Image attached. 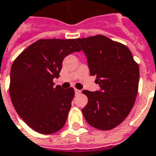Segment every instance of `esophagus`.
Here are the masks:
<instances>
[{"instance_id": "esophagus-1", "label": "esophagus", "mask_w": 156, "mask_h": 156, "mask_svg": "<svg viewBox=\"0 0 156 156\" xmlns=\"http://www.w3.org/2000/svg\"><path fill=\"white\" fill-rule=\"evenodd\" d=\"M74 91H75V93H76V94H79V93H81V91H80V90L77 89V88H74Z\"/></svg>"}]
</instances>
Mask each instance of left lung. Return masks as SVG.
<instances>
[{
    "label": "left lung",
    "instance_id": "obj_1",
    "mask_svg": "<svg viewBox=\"0 0 156 156\" xmlns=\"http://www.w3.org/2000/svg\"><path fill=\"white\" fill-rule=\"evenodd\" d=\"M87 56L90 74L100 91L83 90L88 102L82 109L90 126L108 131L120 125L134 106L139 85V65L130 49L107 36L76 39Z\"/></svg>",
    "mask_w": 156,
    "mask_h": 156
}]
</instances>
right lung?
<instances>
[{"label": "right lung", "instance_id": "right-lung-1", "mask_svg": "<svg viewBox=\"0 0 156 156\" xmlns=\"http://www.w3.org/2000/svg\"><path fill=\"white\" fill-rule=\"evenodd\" d=\"M81 51L76 39H40L14 60L9 93L15 109L27 125L40 134L60 130L74 97L73 87H54L67 55Z\"/></svg>", "mask_w": 156, "mask_h": 156}]
</instances>
